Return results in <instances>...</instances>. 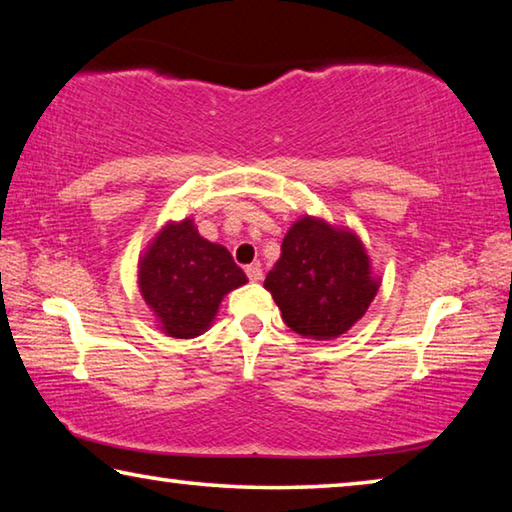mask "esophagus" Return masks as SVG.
Wrapping results in <instances>:
<instances>
[{"instance_id": "esophagus-1", "label": "esophagus", "mask_w": 512, "mask_h": 512, "mask_svg": "<svg viewBox=\"0 0 512 512\" xmlns=\"http://www.w3.org/2000/svg\"><path fill=\"white\" fill-rule=\"evenodd\" d=\"M246 275H248V280H250V282H262V277H264L262 268H259L257 264H250V266H246Z\"/></svg>"}]
</instances>
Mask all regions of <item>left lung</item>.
I'll use <instances>...</instances> for the list:
<instances>
[{"label":"left lung","instance_id":"obj_1","mask_svg":"<svg viewBox=\"0 0 512 512\" xmlns=\"http://www.w3.org/2000/svg\"><path fill=\"white\" fill-rule=\"evenodd\" d=\"M264 289L293 332L332 341L366 314L379 275L352 228L302 214L284 235L282 255L268 271Z\"/></svg>","mask_w":512,"mask_h":512}]
</instances>
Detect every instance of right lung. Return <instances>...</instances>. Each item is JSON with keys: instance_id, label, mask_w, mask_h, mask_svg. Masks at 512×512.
<instances>
[{"instance_id": "right-lung-1", "label": "right lung", "mask_w": 512, "mask_h": 512, "mask_svg": "<svg viewBox=\"0 0 512 512\" xmlns=\"http://www.w3.org/2000/svg\"><path fill=\"white\" fill-rule=\"evenodd\" d=\"M246 282L230 250L198 235L192 216L164 223L137 259V287L155 327L173 339L207 332L221 300Z\"/></svg>"}]
</instances>
